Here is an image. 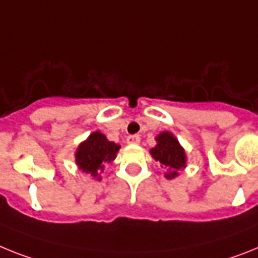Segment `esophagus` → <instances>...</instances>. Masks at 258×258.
I'll use <instances>...</instances> for the list:
<instances>
[{
    "instance_id": "1",
    "label": "esophagus",
    "mask_w": 258,
    "mask_h": 258,
    "mask_svg": "<svg viewBox=\"0 0 258 258\" xmlns=\"http://www.w3.org/2000/svg\"><path fill=\"white\" fill-rule=\"evenodd\" d=\"M127 143H128V144H139L140 136L139 135H130L128 138H127Z\"/></svg>"
}]
</instances>
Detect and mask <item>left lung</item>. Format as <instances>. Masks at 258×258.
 Returning <instances> with one entry per match:
<instances>
[{
  "mask_svg": "<svg viewBox=\"0 0 258 258\" xmlns=\"http://www.w3.org/2000/svg\"><path fill=\"white\" fill-rule=\"evenodd\" d=\"M156 142L157 144L151 149V155L156 161H160V164L168 169V173L165 174L166 178H174L178 176L179 170L186 166L185 151L169 131L157 135Z\"/></svg>",
  "mask_w": 258,
  "mask_h": 258,
  "instance_id": "1",
  "label": "left lung"
}]
</instances>
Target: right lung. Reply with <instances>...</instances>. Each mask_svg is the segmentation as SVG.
Wrapping results in <instances>:
<instances>
[{
    "label": "right lung",
    "mask_w": 258,
    "mask_h": 258,
    "mask_svg": "<svg viewBox=\"0 0 258 258\" xmlns=\"http://www.w3.org/2000/svg\"><path fill=\"white\" fill-rule=\"evenodd\" d=\"M120 146L109 142L103 134L96 131L89 135L76 151V164L82 172L89 173L93 178L101 179L105 165L114 161Z\"/></svg>",
    "instance_id": "add662e5"
}]
</instances>
